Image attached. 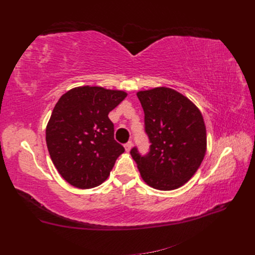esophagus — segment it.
<instances>
[{
  "mask_svg": "<svg viewBox=\"0 0 255 255\" xmlns=\"http://www.w3.org/2000/svg\"><path fill=\"white\" fill-rule=\"evenodd\" d=\"M132 145H133L132 141H128V142H127V143L125 144V149H126V151H127V152H129V150L132 149Z\"/></svg>",
  "mask_w": 255,
  "mask_h": 255,
  "instance_id": "esophagus-1",
  "label": "esophagus"
}]
</instances>
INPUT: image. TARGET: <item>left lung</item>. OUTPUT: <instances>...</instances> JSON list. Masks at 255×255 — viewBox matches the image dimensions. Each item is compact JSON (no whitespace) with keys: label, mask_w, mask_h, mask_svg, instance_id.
<instances>
[{"label":"left lung","mask_w":255,"mask_h":255,"mask_svg":"<svg viewBox=\"0 0 255 255\" xmlns=\"http://www.w3.org/2000/svg\"><path fill=\"white\" fill-rule=\"evenodd\" d=\"M144 112L150 153L130 150L141 179L158 190L182 187L197 172L206 152V128L196 104L181 92L155 87L137 92Z\"/></svg>","instance_id":"left-lung-1"}]
</instances>
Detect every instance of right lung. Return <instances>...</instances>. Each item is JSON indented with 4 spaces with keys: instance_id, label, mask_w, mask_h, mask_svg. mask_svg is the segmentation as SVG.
<instances>
[{
    "instance_id": "obj_1",
    "label": "right lung",
    "mask_w": 255,
    "mask_h": 255,
    "mask_svg": "<svg viewBox=\"0 0 255 255\" xmlns=\"http://www.w3.org/2000/svg\"><path fill=\"white\" fill-rule=\"evenodd\" d=\"M127 96L123 90L87 85L67 91L54 107L45 140L54 166L72 186H99L125 152L114 139L109 114Z\"/></svg>"
}]
</instances>
